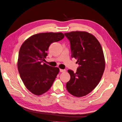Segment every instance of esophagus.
I'll use <instances>...</instances> for the list:
<instances>
[{
    "mask_svg": "<svg viewBox=\"0 0 122 122\" xmlns=\"http://www.w3.org/2000/svg\"><path fill=\"white\" fill-rule=\"evenodd\" d=\"M60 72L64 73V72H65L66 71V70H65V69H60Z\"/></svg>",
    "mask_w": 122,
    "mask_h": 122,
    "instance_id": "obj_1",
    "label": "esophagus"
}]
</instances>
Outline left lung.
I'll use <instances>...</instances> for the list:
<instances>
[{"label":"left lung","instance_id":"8db88e82","mask_svg":"<svg viewBox=\"0 0 122 122\" xmlns=\"http://www.w3.org/2000/svg\"><path fill=\"white\" fill-rule=\"evenodd\" d=\"M65 35L70 42L71 56L79 65L76 73L68 70L71 78L66 88L74 96L83 97L91 93L101 79L105 67L102 48L96 38L86 31H71Z\"/></svg>","mask_w":122,"mask_h":122}]
</instances>
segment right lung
I'll return each instance as SVG.
<instances>
[{
    "label": "right lung",
    "instance_id": "obj_1",
    "mask_svg": "<svg viewBox=\"0 0 122 122\" xmlns=\"http://www.w3.org/2000/svg\"><path fill=\"white\" fill-rule=\"evenodd\" d=\"M62 32H44L32 35L21 45L17 66L21 78L33 94L41 95L48 91L60 71L44 63L51 43L64 38Z\"/></svg>",
    "mask_w": 122,
    "mask_h": 122
}]
</instances>
